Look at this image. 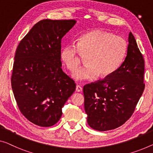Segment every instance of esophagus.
<instances>
[{
	"instance_id": "1",
	"label": "esophagus",
	"mask_w": 153,
	"mask_h": 153,
	"mask_svg": "<svg viewBox=\"0 0 153 153\" xmlns=\"http://www.w3.org/2000/svg\"><path fill=\"white\" fill-rule=\"evenodd\" d=\"M76 91L77 92H82V87H81L79 85L76 86Z\"/></svg>"
}]
</instances>
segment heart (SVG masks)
<instances>
[{"instance_id": "b5f03b06", "label": "heart", "mask_w": 153, "mask_h": 153, "mask_svg": "<svg viewBox=\"0 0 153 153\" xmlns=\"http://www.w3.org/2000/svg\"><path fill=\"white\" fill-rule=\"evenodd\" d=\"M127 52L124 38L101 29H94L82 35L76 45L69 43L60 51L61 60L70 71L76 70L79 64V54L86 56L85 66L72 75L76 80H93L100 76L106 77L120 67Z\"/></svg>"}]
</instances>
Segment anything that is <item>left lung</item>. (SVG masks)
<instances>
[{
  "mask_svg": "<svg viewBox=\"0 0 153 153\" xmlns=\"http://www.w3.org/2000/svg\"><path fill=\"white\" fill-rule=\"evenodd\" d=\"M128 41L126 56L120 67L105 79L83 88L87 122L97 131H109L124 124L144 90V60L131 32Z\"/></svg>",
  "mask_w": 153,
  "mask_h": 153,
  "instance_id": "8db88e82",
  "label": "left lung"
}]
</instances>
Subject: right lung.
I'll return each instance as SVG.
<instances>
[{
    "instance_id": "1",
    "label": "right lung",
    "mask_w": 153,
    "mask_h": 153,
    "mask_svg": "<svg viewBox=\"0 0 153 153\" xmlns=\"http://www.w3.org/2000/svg\"><path fill=\"white\" fill-rule=\"evenodd\" d=\"M76 23L74 20H40L17 47L11 88L20 112L37 126L56 124L76 90L60 60L61 40Z\"/></svg>"
}]
</instances>
